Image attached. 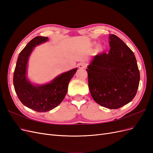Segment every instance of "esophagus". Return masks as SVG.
Masks as SVG:
<instances>
[{
    "label": "esophagus",
    "mask_w": 153,
    "mask_h": 153,
    "mask_svg": "<svg viewBox=\"0 0 153 153\" xmlns=\"http://www.w3.org/2000/svg\"><path fill=\"white\" fill-rule=\"evenodd\" d=\"M78 66L80 69H84V68H86L87 64L85 62H80L79 64H78Z\"/></svg>",
    "instance_id": "1"
}]
</instances>
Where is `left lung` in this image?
Listing matches in <instances>:
<instances>
[{"label": "left lung", "instance_id": "1", "mask_svg": "<svg viewBox=\"0 0 153 153\" xmlns=\"http://www.w3.org/2000/svg\"><path fill=\"white\" fill-rule=\"evenodd\" d=\"M109 52L96 55L86 69L92 98L100 105L117 109L137 94L140 73L133 52L117 36L109 35Z\"/></svg>", "mask_w": 153, "mask_h": 153}]
</instances>
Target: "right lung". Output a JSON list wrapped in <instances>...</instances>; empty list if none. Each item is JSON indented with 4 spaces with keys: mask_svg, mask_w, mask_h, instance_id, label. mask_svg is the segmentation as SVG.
<instances>
[{
    "mask_svg": "<svg viewBox=\"0 0 153 153\" xmlns=\"http://www.w3.org/2000/svg\"><path fill=\"white\" fill-rule=\"evenodd\" d=\"M48 41L47 37L37 36L27 43L18 57L14 71L13 85L21 102L38 112L51 110L61 103L65 97L69 82L77 68L63 73L50 83L34 85L27 77V64L34 47Z\"/></svg>",
    "mask_w": 153,
    "mask_h": 153,
    "instance_id": "obj_1",
    "label": "right lung"
}]
</instances>
